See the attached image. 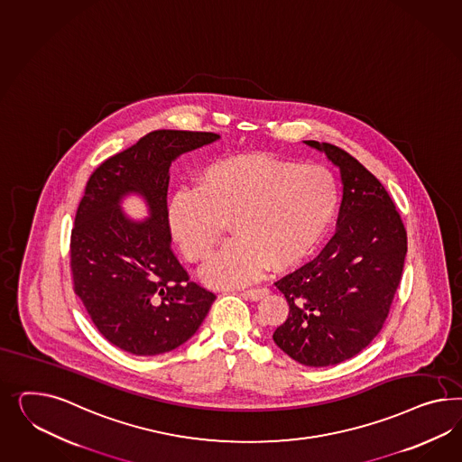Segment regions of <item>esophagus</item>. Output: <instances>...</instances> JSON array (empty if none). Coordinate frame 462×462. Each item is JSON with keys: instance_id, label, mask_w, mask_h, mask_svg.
Returning <instances> with one entry per match:
<instances>
[{"instance_id": "34e87169", "label": "esophagus", "mask_w": 462, "mask_h": 462, "mask_svg": "<svg viewBox=\"0 0 462 462\" xmlns=\"http://www.w3.org/2000/svg\"><path fill=\"white\" fill-rule=\"evenodd\" d=\"M243 293L251 300H260L264 295H268V289H248V291H243Z\"/></svg>"}]
</instances>
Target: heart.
Returning <instances> with one entry per match:
<instances>
[{
  "label": "heart",
  "instance_id": "b5f03b06",
  "mask_svg": "<svg viewBox=\"0 0 462 462\" xmlns=\"http://www.w3.org/2000/svg\"><path fill=\"white\" fill-rule=\"evenodd\" d=\"M339 202L334 175L320 165L248 155L219 160L169 202V226L185 258L206 263L229 226L235 239L219 251L202 280L241 287L268 264L302 262L326 233Z\"/></svg>",
  "mask_w": 462,
  "mask_h": 462
}]
</instances>
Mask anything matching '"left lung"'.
I'll use <instances>...</instances> for the list:
<instances>
[{
  "label": "left lung",
  "instance_id": "1",
  "mask_svg": "<svg viewBox=\"0 0 462 462\" xmlns=\"http://www.w3.org/2000/svg\"><path fill=\"white\" fill-rule=\"evenodd\" d=\"M305 143L339 167L343 200L324 250L275 282L291 310L273 341L300 365L322 368L356 356L382 330L402 280L407 231L386 189L355 157Z\"/></svg>",
  "mask_w": 462,
  "mask_h": 462
}]
</instances>
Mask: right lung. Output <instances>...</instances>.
Instances as JSON below:
<instances>
[{"label":"right lung","instance_id":"right-lung-1","mask_svg":"<svg viewBox=\"0 0 462 462\" xmlns=\"http://www.w3.org/2000/svg\"><path fill=\"white\" fill-rule=\"evenodd\" d=\"M219 140L208 132L157 130L89 177L70 235V270L94 326L134 356L169 353L189 341L216 295L190 282L171 251L167 192L171 162ZM130 193L146 199L151 217L120 209Z\"/></svg>","mask_w":462,"mask_h":462}]
</instances>
